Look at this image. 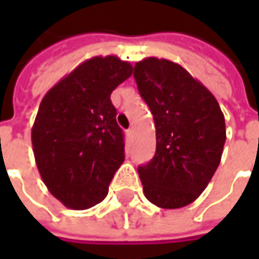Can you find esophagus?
I'll use <instances>...</instances> for the list:
<instances>
[{"mask_svg":"<svg viewBox=\"0 0 259 259\" xmlns=\"http://www.w3.org/2000/svg\"><path fill=\"white\" fill-rule=\"evenodd\" d=\"M126 137H127V140H129V141L133 140V137H135L133 129H127V130H126Z\"/></svg>","mask_w":259,"mask_h":259,"instance_id":"1","label":"esophagus"}]
</instances>
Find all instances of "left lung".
I'll use <instances>...</instances> for the list:
<instances>
[{
	"label": "left lung",
	"instance_id": "8db88e82",
	"mask_svg": "<svg viewBox=\"0 0 259 259\" xmlns=\"http://www.w3.org/2000/svg\"><path fill=\"white\" fill-rule=\"evenodd\" d=\"M135 79L155 123L157 150L139 166L146 198L165 209L182 208L205 190L226 141L217 98L185 68L168 59L144 58Z\"/></svg>",
	"mask_w": 259,
	"mask_h": 259
}]
</instances>
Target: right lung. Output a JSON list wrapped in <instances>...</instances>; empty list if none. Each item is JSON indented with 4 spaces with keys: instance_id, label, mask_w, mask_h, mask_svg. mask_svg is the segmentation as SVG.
I'll return each mask as SVG.
<instances>
[{
    "instance_id": "right-lung-1",
    "label": "right lung",
    "mask_w": 259,
    "mask_h": 259,
    "mask_svg": "<svg viewBox=\"0 0 259 259\" xmlns=\"http://www.w3.org/2000/svg\"><path fill=\"white\" fill-rule=\"evenodd\" d=\"M133 68L115 55L80 64L48 91L31 127L36 165L48 191L70 209H87L108 194L124 161L112 93Z\"/></svg>"
}]
</instances>
